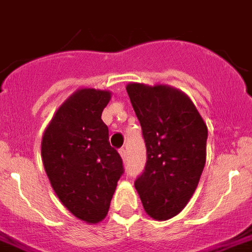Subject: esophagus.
<instances>
[{"label":"esophagus","mask_w":252,"mask_h":252,"mask_svg":"<svg viewBox=\"0 0 252 252\" xmlns=\"http://www.w3.org/2000/svg\"><path fill=\"white\" fill-rule=\"evenodd\" d=\"M119 153H120V156L123 157V160H126V149H124V148H120V149H119Z\"/></svg>","instance_id":"obj_1"}]
</instances>
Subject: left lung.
<instances>
[{"label":"left lung","mask_w":252,"mask_h":252,"mask_svg":"<svg viewBox=\"0 0 252 252\" xmlns=\"http://www.w3.org/2000/svg\"><path fill=\"white\" fill-rule=\"evenodd\" d=\"M126 92L147 148L134 188L149 216L168 220L186 206L198 185L206 162V124L193 101L174 88L130 83Z\"/></svg>","instance_id":"obj_1"}]
</instances>
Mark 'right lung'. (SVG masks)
<instances>
[{
	"label": "right lung",
	"mask_w": 252,
	"mask_h": 252,
	"mask_svg": "<svg viewBox=\"0 0 252 252\" xmlns=\"http://www.w3.org/2000/svg\"><path fill=\"white\" fill-rule=\"evenodd\" d=\"M111 94L83 88L67 99L45 130L42 160L61 202L76 218L96 223L107 216L124 173L119 152L109 144L101 112Z\"/></svg>",
	"instance_id": "obj_1"
}]
</instances>
